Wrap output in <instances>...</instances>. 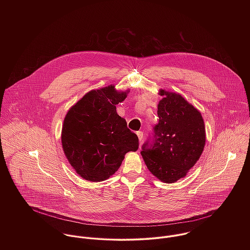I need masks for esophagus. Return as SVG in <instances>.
<instances>
[{"instance_id": "1", "label": "esophagus", "mask_w": 250, "mask_h": 250, "mask_svg": "<svg viewBox=\"0 0 250 250\" xmlns=\"http://www.w3.org/2000/svg\"><path fill=\"white\" fill-rule=\"evenodd\" d=\"M137 136H138L139 140L142 142V141H143V137H144V135H143V132H142V131H139V132H137Z\"/></svg>"}]
</instances>
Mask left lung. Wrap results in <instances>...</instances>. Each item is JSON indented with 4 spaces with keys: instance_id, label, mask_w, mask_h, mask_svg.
<instances>
[{
    "instance_id": "obj_1",
    "label": "left lung",
    "mask_w": 250,
    "mask_h": 250,
    "mask_svg": "<svg viewBox=\"0 0 250 250\" xmlns=\"http://www.w3.org/2000/svg\"><path fill=\"white\" fill-rule=\"evenodd\" d=\"M159 123L153 143L143 145V161L160 181L170 184L184 178L199 160L205 146L206 131L201 112L182 95L160 89Z\"/></svg>"
}]
</instances>
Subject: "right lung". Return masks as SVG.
I'll use <instances>...</instances> for the list:
<instances>
[{"label": "right lung", "mask_w": 250, "mask_h": 250, "mask_svg": "<svg viewBox=\"0 0 250 250\" xmlns=\"http://www.w3.org/2000/svg\"><path fill=\"white\" fill-rule=\"evenodd\" d=\"M129 89L113 84L88 91L67 111L62 130L64 155L84 180L101 182L117 171L129 151L139 149L138 136L116 112Z\"/></svg>", "instance_id": "1"}]
</instances>
